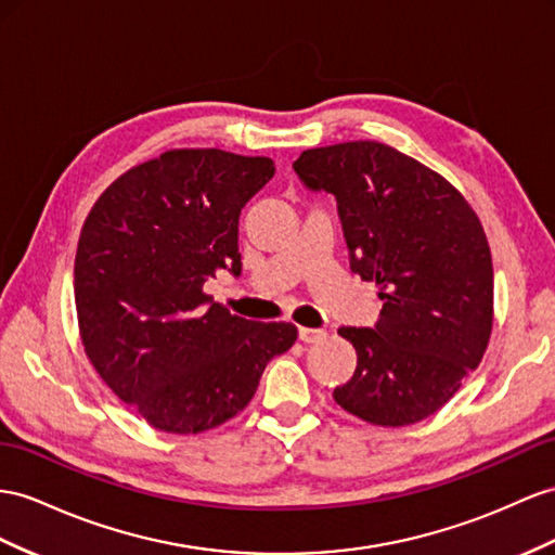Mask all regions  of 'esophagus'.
Instances as JSON below:
<instances>
[{"label": "esophagus", "mask_w": 555, "mask_h": 555, "mask_svg": "<svg viewBox=\"0 0 555 555\" xmlns=\"http://www.w3.org/2000/svg\"><path fill=\"white\" fill-rule=\"evenodd\" d=\"M297 335H300L305 345H309V343H319V339H323L325 331L323 328H300L297 331Z\"/></svg>", "instance_id": "1"}]
</instances>
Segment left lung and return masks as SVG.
Masks as SVG:
<instances>
[{
	"mask_svg": "<svg viewBox=\"0 0 555 555\" xmlns=\"http://www.w3.org/2000/svg\"><path fill=\"white\" fill-rule=\"evenodd\" d=\"M337 202L349 267L377 283L373 328H339L357 371L337 405L379 426L443 408L476 371L492 331V258L476 212L431 168L371 140L307 150L293 164Z\"/></svg>",
	"mask_w": 555,
	"mask_h": 555,
	"instance_id": "obj_1",
	"label": "left lung"
}]
</instances>
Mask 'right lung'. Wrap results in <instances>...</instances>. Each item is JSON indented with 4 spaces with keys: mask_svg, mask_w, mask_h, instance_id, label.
I'll return each mask as SVG.
<instances>
[{
    "mask_svg": "<svg viewBox=\"0 0 555 555\" xmlns=\"http://www.w3.org/2000/svg\"><path fill=\"white\" fill-rule=\"evenodd\" d=\"M269 156L170 150L126 170L79 236L83 351L119 399L166 434H202L244 410L293 323L232 317L204 293L241 274V210L274 178Z\"/></svg>",
    "mask_w": 555,
    "mask_h": 555,
    "instance_id": "right-lung-1",
    "label": "right lung"
}]
</instances>
